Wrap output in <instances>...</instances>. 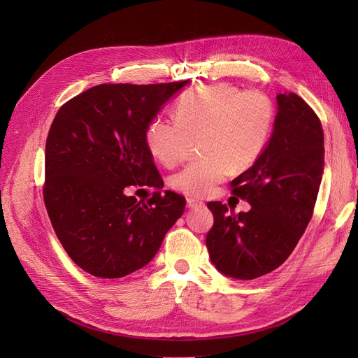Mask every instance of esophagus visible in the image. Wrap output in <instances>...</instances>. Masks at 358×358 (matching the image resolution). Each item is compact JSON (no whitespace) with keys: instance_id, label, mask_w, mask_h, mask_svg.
<instances>
[{"instance_id":"esophagus-1","label":"esophagus","mask_w":358,"mask_h":358,"mask_svg":"<svg viewBox=\"0 0 358 358\" xmlns=\"http://www.w3.org/2000/svg\"><path fill=\"white\" fill-rule=\"evenodd\" d=\"M203 201H199L196 199H187V208L188 209H196V208H201Z\"/></svg>"}]
</instances>
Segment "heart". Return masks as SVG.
Returning a JSON list of instances; mask_svg holds the SVG:
<instances>
[{"instance_id":"obj_1","label":"heart","mask_w":358,"mask_h":358,"mask_svg":"<svg viewBox=\"0 0 358 358\" xmlns=\"http://www.w3.org/2000/svg\"><path fill=\"white\" fill-rule=\"evenodd\" d=\"M176 121L155 117L145 140L161 164L175 167L201 138L204 158L191 162L170 183L191 197H204L231 170L245 171L262 157L272 137L276 107L262 91H243L231 83L200 86L183 94L175 107Z\"/></svg>"}]
</instances>
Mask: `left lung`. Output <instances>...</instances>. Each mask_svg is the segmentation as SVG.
Segmentation results:
<instances>
[{"mask_svg":"<svg viewBox=\"0 0 358 358\" xmlns=\"http://www.w3.org/2000/svg\"><path fill=\"white\" fill-rule=\"evenodd\" d=\"M273 134L255 164L231 180L233 196L251 204L233 213L209 201L213 227L206 236L210 262L234 279L273 272L294 251L312 218L324 171L320 117L294 92L276 96Z\"/></svg>","mask_w":358,"mask_h":358,"instance_id":"1","label":"left lung"}]
</instances>
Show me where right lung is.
<instances>
[{
  "label": "right lung",
  "instance_id": "obj_1",
  "mask_svg": "<svg viewBox=\"0 0 358 358\" xmlns=\"http://www.w3.org/2000/svg\"><path fill=\"white\" fill-rule=\"evenodd\" d=\"M187 83L96 85L53 119L43 199L62 248L92 276L122 278L146 266L185 209V197L161 194L145 133ZM128 186L154 187L153 197L138 202L126 196Z\"/></svg>",
  "mask_w": 358,
  "mask_h": 358
}]
</instances>
